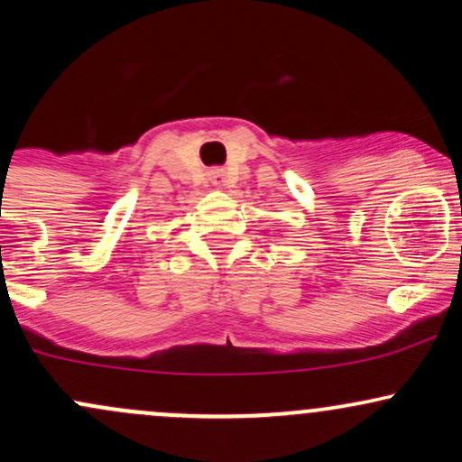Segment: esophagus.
<instances>
[{
  "label": "esophagus",
  "mask_w": 462,
  "mask_h": 462,
  "mask_svg": "<svg viewBox=\"0 0 462 462\" xmlns=\"http://www.w3.org/2000/svg\"><path fill=\"white\" fill-rule=\"evenodd\" d=\"M208 180L215 189H224L226 187V171L224 169H210Z\"/></svg>",
  "instance_id": "34e87169"
}]
</instances>
